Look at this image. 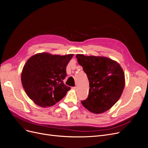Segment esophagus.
Returning a JSON list of instances; mask_svg holds the SVG:
<instances>
[{"label":"esophagus","mask_w":148,"mask_h":148,"mask_svg":"<svg viewBox=\"0 0 148 148\" xmlns=\"http://www.w3.org/2000/svg\"><path fill=\"white\" fill-rule=\"evenodd\" d=\"M73 89H74V90H77V86H75V87H73Z\"/></svg>","instance_id":"34e87169"}]
</instances>
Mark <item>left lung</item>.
I'll return each instance as SVG.
<instances>
[{
	"instance_id": "left-lung-1",
	"label": "left lung",
	"mask_w": 148,
	"mask_h": 148,
	"mask_svg": "<svg viewBox=\"0 0 148 148\" xmlns=\"http://www.w3.org/2000/svg\"><path fill=\"white\" fill-rule=\"evenodd\" d=\"M79 65L86 74L89 82V95L82 101L90 112L102 113L120 98L125 86V75L118 63L109 58L77 54Z\"/></svg>"
}]
</instances>
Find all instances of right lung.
Returning a JSON list of instances; mask_svg holds the SVG:
<instances>
[{
  "label": "right lung",
  "mask_w": 148,
  "mask_h": 148,
  "mask_svg": "<svg viewBox=\"0 0 148 148\" xmlns=\"http://www.w3.org/2000/svg\"><path fill=\"white\" fill-rule=\"evenodd\" d=\"M73 54H36L28 59L21 73V83L27 96L39 106H51L71 89L64 83L66 68Z\"/></svg>",
  "instance_id": "obj_1"
}]
</instances>
